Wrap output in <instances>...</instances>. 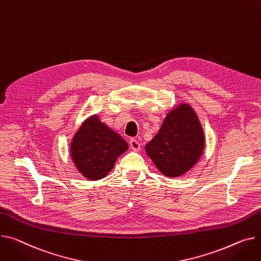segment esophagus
I'll list each match as a JSON object with an SVG mask.
<instances>
[{
    "instance_id": "1",
    "label": "esophagus",
    "mask_w": 261,
    "mask_h": 261,
    "mask_svg": "<svg viewBox=\"0 0 261 261\" xmlns=\"http://www.w3.org/2000/svg\"><path fill=\"white\" fill-rule=\"evenodd\" d=\"M129 144H130V147H131V149H132L133 151H138V150L141 149V144L138 143V142L135 140V138H131Z\"/></svg>"
}]
</instances>
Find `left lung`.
I'll return each mask as SVG.
<instances>
[{"mask_svg":"<svg viewBox=\"0 0 261 261\" xmlns=\"http://www.w3.org/2000/svg\"><path fill=\"white\" fill-rule=\"evenodd\" d=\"M204 148L200 121L188 103L171 110L145 149L154 165L168 177L184 175L196 165Z\"/></svg>","mask_w":261,"mask_h":261,"instance_id":"left-lung-1","label":"left lung"}]
</instances>
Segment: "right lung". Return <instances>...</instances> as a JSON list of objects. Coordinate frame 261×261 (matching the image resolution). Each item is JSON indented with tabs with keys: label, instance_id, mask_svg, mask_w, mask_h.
Masks as SVG:
<instances>
[{
	"label": "right lung",
	"instance_id": "1",
	"mask_svg": "<svg viewBox=\"0 0 261 261\" xmlns=\"http://www.w3.org/2000/svg\"><path fill=\"white\" fill-rule=\"evenodd\" d=\"M128 148L123 137L102 124L97 115H92L74 134L70 153L81 174L89 180H97L108 175L118 156Z\"/></svg>",
	"mask_w": 261,
	"mask_h": 261
}]
</instances>
